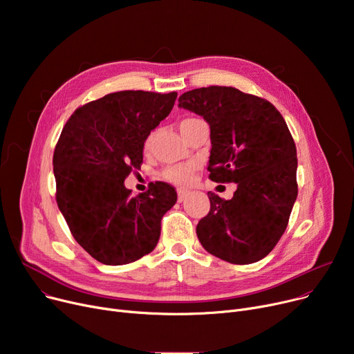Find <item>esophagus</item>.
<instances>
[{"mask_svg":"<svg viewBox=\"0 0 354 354\" xmlns=\"http://www.w3.org/2000/svg\"><path fill=\"white\" fill-rule=\"evenodd\" d=\"M189 195V192L188 191H185V189H178V201L179 202H182V201H185L187 199V196Z\"/></svg>","mask_w":354,"mask_h":354,"instance_id":"esophagus-1","label":"esophagus"}]
</instances>
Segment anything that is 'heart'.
<instances>
[{
	"mask_svg": "<svg viewBox=\"0 0 354 354\" xmlns=\"http://www.w3.org/2000/svg\"><path fill=\"white\" fill-rule=\"evenodd\" d=\"M195 122H198V119H185L180 122L179 127H180V132H183L185 129L189 127L191 124H194ZM155 136H156V132H152L151 135H149L145 140V151H149V149L152 147L153 145V140H155ZM196 169V166L194 163H185V165H175V166H171L167 167V169L163 172V178L166 180H169L175 185H188L192 178H194V172Z\"/></svg>",
	"mask_w": 354,
	"mask_h": 354,
	"instance_id": "b5f03b06",
	"label": "heart"
}]
</instances>
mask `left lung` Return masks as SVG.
Masks as SVG:
<instances>
[{"mask_svg": "<svg viewBox=\"0 0 354 354\" xmlns=\"http://www.w3.org/2000/svg\"><path fill=\"white\" fill-rule=\"evenodd\" d=\"M179 107L209 124L211 180L236 183L228 201L208 192L211 209L196 225L202 247L231 264L259 261L284 234L299 194L284 118L268 100L225 86L183 93Z\"/></svg>", "mask_w": 354, "mask_h": 354, "instance_id": "8db88e82", "label": "left lung"}]
</instances>
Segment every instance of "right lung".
Listing matches in <instances>:
<instances>
[{
	"mask_svg": "<svg viewBox=\"0 0 354 354\" xmlns=\"http://www.w3.org/2000/svg\"><path fill=\"white\" fill-rule=\"evenodd\" d=\"M178 93L123 90L79 107L55 145V201L71 235L106 266L152 252L162 216L178 199L165 182L132 195L124 179L140 169L146 138L175 104Z\"/></svg>",
	"mask_w": 354,
	"mask_h": 354,
	"instance_id": "add662e5",
	"label": "right lung"
}]
</instances>
